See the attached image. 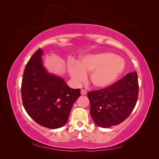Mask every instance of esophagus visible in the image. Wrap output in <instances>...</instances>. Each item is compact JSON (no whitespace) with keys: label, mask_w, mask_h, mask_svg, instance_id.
<instances>
[{"label":"esophagus","mask_w":159,"mask_h":159,"mask_svg":"<svg viewBox=\"0 0 159 159\" xmlns=\"http://www.w3.org/2000/svg\"><path fill=\"white\" fill-rule=\"evenodd\" d=\"M81 95H86L87 94V91L85 89H81Z\"/></svg>","instance_id":"esophagus-1"}]
</instances>
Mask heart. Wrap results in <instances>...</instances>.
Returning <instances> with one entry per match:
<instances>
[{
  "label": "heart",
  "mask_w": 159,
  "mask_h": 159,
  "mask_svg": "<svg viewBox=\"0 0 159 159\" xmlns=\"http://www.w3.org/2000/svg\"><path fill=\"white\" fill-rule=\"evenodd\" d=\"M125 68L121 57L111 52L88 54L81 57L78 63L69 66L71 77L77 83L85 80L90 73L91 83L96 88H105L115 82Z\"/></svg>",
  "instance_id": "b5f03b06"
}]
</instances>
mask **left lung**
Wrapping results in <instances>:
<instances>
[{
  "instance_id": "left-lung-1",
  "label": "left lung",
  "mask_w": 159,
  "mask_h": 159,
  "mask_svg": "<svg viewBox=\"0 0 159 159\" xmlns=\"http://www.w3.org/2000/svg\"><path fill=\"white\" fill-rule=\"evenodd\" d=\"M138 95L136 71L127 74L109 87L89 91L90 114L96 125L108 128L122 123L135 107Z\"/></svg>"
}]
</instances>
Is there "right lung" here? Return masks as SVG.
Returning <instances> with one entry per match:
<instances>
[{"instance_id":"add662e5","label":"right lung","mask_w":159,"mask_h":159,"mask_svg":"<svg viewBox=\"0 0 159 159\" xmlns=\"http://www.w3.org/2000/svg\"><path fill=\"white\" fill-rule=\"evenodd\" d=\"M40 48L26 65L21 85L22 103L29 116L40 125L57 129L68 121L80 89H71L60 77L44 68Z\"/></svg>"}]
</instances>
